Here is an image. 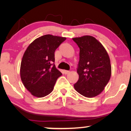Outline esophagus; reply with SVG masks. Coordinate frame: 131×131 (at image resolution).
<instances>
[{
  "label": "esophagus",
  "instance_id": "34e87169",
  "mask_svg": "<svg viewBox=\"0 0 131 131\" xmlns=\"http://www.w3.org/2000/svg\"><path fill=\"white\" fill-rule=\"evenodd\" d=\"M70 72L69 71H68V70H64V73L65 74H68V73H69Z\"/></svg>",
  "mask_w": 131,
  "mask_h": 131
}]
</instances>
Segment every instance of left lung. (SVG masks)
Returning <instances> with one entry per match:
<instances>
[{
    "label": "left lung",
    "instance_id": "left-lung-1",
    "mask_svg": "<svg viewBox=\"0 0 131 131\" xmlns=\"http://www.w3.org/2000/svg\"><path fill=\"white\" fill-rule=\"evenodd\" d=\"M80 49L77 69L79 80L74 85L77 92L88 98L97 96L111 77L112 67L106 50L91 36L73 38Z\"/></svg>",
    "mask_w": 131,
    "mask_h": 131
}]
</instances>
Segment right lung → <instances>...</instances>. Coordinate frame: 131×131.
<instances>
[{"label": "right lung", "instance_id": "1", "mask_svg": "<svg viewBox=\"0 0 131 131\" xmlns=\"http://www.w3.org/2000/svg\"><path fill=\"white\" fill-rule=\"evenodd\" d=\"M66 39L51 35L42 36L30 43L25 51L21 63V79L33 96L41 98L49 94L62 75L55 67L54 53Z\"/></svg>", "mask_w": 131, "mask_h": 131}]
</instances>
